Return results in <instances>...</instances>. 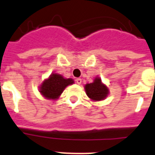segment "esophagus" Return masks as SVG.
<instances>
[{
  "mask_svg": "<svg viewBox=\"0 0 155 155\" xmlns=\"http://www.w3.org/2000/svg\"><path fill=\"white\" fill-rule=\"evenodd\" d=\"M76 83L78 84H81V83H82V80H81V78H78V79H76Z\"/></svg>",
  "mask_w": 155,
  "mask_h": 155,
  "instance_id": "obj_1",
  "label": "esophagus"
}]
</instances>
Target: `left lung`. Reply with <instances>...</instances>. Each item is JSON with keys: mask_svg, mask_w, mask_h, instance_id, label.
Here are the masks:
<instances>
[{"mask_svg": "<svg viewBox=\"0 0 155 155\" xmlns=\"http://www.w3.org/2000/svg\"><path fill=\"white\" fill-rule=\"evenodd\" d=\"M84 89L87 96L93 101L104 100L109 94L107 87L103 84L99 77L95 78L92 83L86 84L84 85Z\"/></svg>", "mask_w": 155, "mask_h": 155, "instance_id": "8db88e82", "label": "left lung"}]
</instances>
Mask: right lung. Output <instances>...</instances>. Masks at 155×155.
Returning a JSON list of instances; mask_svg holds the SVG:
<instances>
[{"label": "right lung", "mask_w": 155, "mask_h": 155, "mask_svg": "<svg viewBox=\"0 0 155 155\" xmlns=\"http://www.w3.org/2000/svg\"><path fill=\"white\" fill-rule=\"evenodd\" d=\"M72 84H74L72 79H66L61 74L52 73L48 79L42 81L39 87V92L47 99L56 100L60 97L64 89Z\"/></svg>", "instance_id": "obj_1"}]
</instances>
